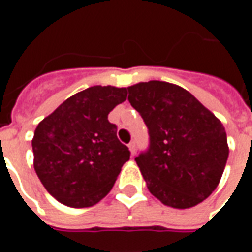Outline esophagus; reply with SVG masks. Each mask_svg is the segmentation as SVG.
I'll use <instances>...</instances> for the list:
<instances>
[{
    "mask_svg": "<svg viewBox=\"0 0 252 252\" xmlns=\"http://www.w3.org/2000/svg\"><path fill=\"white\" fill-rule=\"evenodd\" d=\"M128 148H129V151H131L132 155H135L136 154V143L131 142L128 144Z\"/></svg>",
    "mask_w": 252,
    "mask_h": 252,
    "instance_id": "obj_1",
    "label": "esophagus"
}]
</instances>
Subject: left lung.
Returning a JSON list of instances; mask_svg holds the SVG:
<instances>
[{"label":"left lung","instance_id":"left-lung-1","mask_svg":"<svg viewBox=\"0 0 252 252\" xmlns=\"http://www.w3.org/2000/svg\"><path fill=\"white\" fill-rule=\"evenodd\" d=\"M128 92L150 135L148 150L135 158L150 193L177 209L202 202L217 188L227 163L221 121L174 83L139 82Z\"/></svg>","mask_w":252,"mask_h":252}]
</instances>
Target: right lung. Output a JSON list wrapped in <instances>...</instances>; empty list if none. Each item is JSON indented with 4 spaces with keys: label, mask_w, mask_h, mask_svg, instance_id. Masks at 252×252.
<instances>
[{
    "label": "right lung",
    "mask_w": 252,
    "mask_h": 252,
    "mask_svg": "<svg viewBox=\"0 0 252 252\" xmlns=\"http://www.w3.org/2000/svg\"><path fill=\"white\" fill-rule=\"evenodd\" d=\"M126 94V88L116 86L85 89L36 126L33 167L47 191L63 205H95L129 160V150L117 139V126L108 120Z\"/></svg>",
    "instance_id": "obj_1"
}]
</instances>
